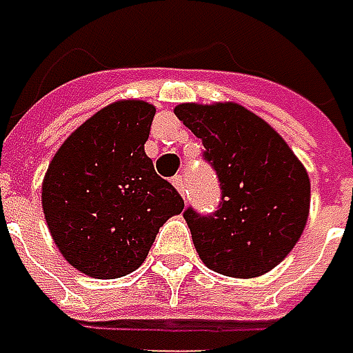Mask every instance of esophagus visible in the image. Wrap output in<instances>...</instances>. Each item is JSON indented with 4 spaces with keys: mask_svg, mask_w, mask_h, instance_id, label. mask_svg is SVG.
Segmentation results:
<instances>
[{
    "mask_svg": "<svg viewBox=\"0 0 353 353\" xmlns=\"http://www.w3.org/2000/svg\"><path fill=\"white\" fill-rule=\"evenodd\" d=\"M172 185H174V188L183 194V196H186V181L185 176H174L172 179Z\"/></svg>",
    "mask_w": 353,
    "mask_h": 353,
    "instance_id": "1",
    "label": "esophagus"
}]
</instances>
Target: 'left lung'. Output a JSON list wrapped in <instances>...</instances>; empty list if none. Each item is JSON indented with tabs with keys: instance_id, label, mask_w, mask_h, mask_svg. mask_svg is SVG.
<instances>
[{
	"instance_id": "1",
	"label": "left lung",
	"mask_w": 353,
	"mask_h": 353,
	"mask_svg": "<svg viewBox=\"0 0 353 353\" xmlns=\"http://www.w3.org/2000/svg\"><path fill=\"white\" fill-rule=\"evenodd\" d=\"M174 115L204 145L221 204L212 214L186 208L194 248L214 272L256 278L300 240L310 212V179L286 141L236 103H183Z\"/></svg>"
}]
</instances>
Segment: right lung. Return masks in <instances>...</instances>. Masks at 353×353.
I'll list each match as a JSON object with an SVG mask.
<instances>
[{
  "label": "right lung",
  "mask_w": 353,
  "mask_h": 353,
  "mask_svg": "<svg viewBox=\"0 0 353 353\" xmlns=\"http://www.w3.org/2000/svg\"><path fill=\"white\" fill-rule=\"evenodd\" d=\"M157 109L117 101L55 152L41 186L49 232L65 260L93 278H121L149 254L159 228L185 201L145 154Z\"/></svg>",
  "instance_id": "add662e5"
}]
</instances>
